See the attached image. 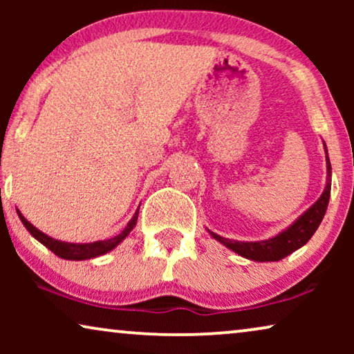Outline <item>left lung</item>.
Segmentation results:
<instances>
[{
	"mask_svg": "<svg viewBox=\"0 0 354 354\" xmlns=\"http://www.w3.org/2000/svg\"><path fill=\"white\" fill-rule=\"evenodd\" d=\"M326 147V143H324ZM327 154V147H326ZM327 161V185L324 188V193L321 198L309 207V209L298 217L292 225L287 227L283 232H280L279 235L272 236L269 240H261V241H236L229 240L224 236L209 232L212 239H216L219 243L225 245L227 248L235 251L236 254L243 256L246 259L258 261V263H266V261H280L287 258L288 254H292L293 251L301 248L303 245H306L309 239L314 235V232L317 230L319 224L324 219V214L327 211L328 198H330V185H332V166L328 161V156H326Z\"/></svg>",
	"mask_w": 354,
	"mask_h": 354,
	"instance_id": "8db88e82",
	"label": "left lung"
}]
</instances>
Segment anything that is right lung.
<instances>
[{
	"label": "right lung",
	"mask_w": 354,
	"mask_h": 354,
	"mask_svg": "<svg viewBox=\"0 0 354 354\" xmlns=\"http://www.w3.org/2000/svg\"><path fill=\"white\" fill-rule=\"evenodd\" d=\"M17 214H19V219L22 221V224L26 225V229L30 232L32 236H35V239L40 241L41 245H45L46 248L53 251L56 256H59V258H62V259H69V261L91 259V258H96V256L109 253L111 250H114L115 246H118L120 241H122L125 236L132 232V229L135 227V224H137V219H138V209H137L135 211L132 219L129 221V224L125 225V229L120 232L119 235L113 236V239L98 240V241H93V243H67V241L56 240L50 235L43 234V232L38 230L37 227H33L30 222H28L26 217L21 214V212L17 211Z\"/></svg>",
	"instance_id": "right-lung-1"
}]
</instances>
